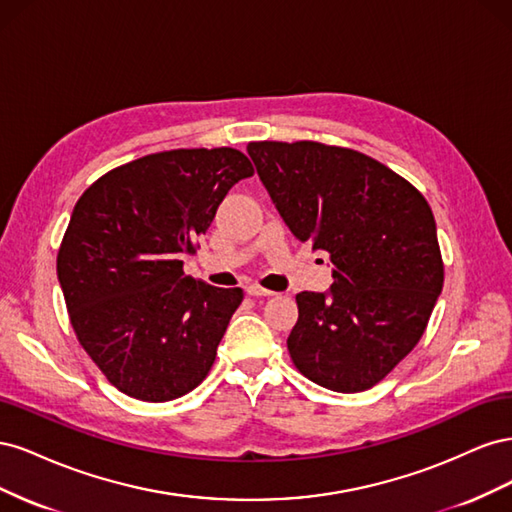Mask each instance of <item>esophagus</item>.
I'll return each mask as SVG.
<instances>
[{
	"label": "esophagus",
	"instance_id": "obj_1",
	"mask_svg": "<svg viewBox=\"0 0 512 512\" xmlns=\"http://www.w3.org/2000/svg\"><path fill=\"white\" fill-rule=\"evenodd\" d=\"M245 292L250 294V297H256V299H258V297H273V294H275L273 290H267V288H262V286H258V284L247 286Z\"/></svg>",
	"mask_w": 512,
	"mask_h": 512
}]
</instances>
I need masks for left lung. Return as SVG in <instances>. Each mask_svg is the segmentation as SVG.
I'll return each instance as SVG.
<instances>
[{"mask_svg": "<svg viewBox=\"0 0 512 512\" xmlns=\"http://www.w3.org/2000/svg\"><path fill=\"white\" fill-rule=\"evenodd\" d=\"M247 153L292 235L333 265L329 290L297 294L292 363L324 389H371L418 344L442 292L427 200L352 149L262 141Z\"/></svg>", "mask_w": 512, "mask_h": 512, "instance_id": "8db88e82", "label": "left lung"}]
</instances>
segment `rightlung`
Wrapping results in <instances>:
<instances>
[{"label":"right lung","instance_id":"add662e5","mask_svg":"<svg viewBox=\"0 0 512 512\" xmlns=\"http://www.w3.org/2000/svg\"><path fill=\"white\" fill-rule=\"evenodd\" d=\"M252 175L237 149H173L111 170L74 205L59 286L81 346L121 393L160 404L209 374L243 290L194 280L181 258Z\"/></svg>","mask_w":512,"mask_h":512}]
</instances>
